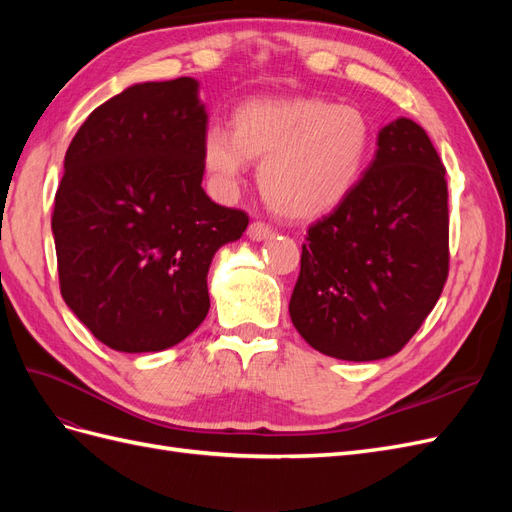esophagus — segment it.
I'll use <instances>...</instances> for the list:
<instances>
[{"instance_id": "1", "label": "esophagus", "mask_w": 512, "mask_h": 512, "mask_svg": "<svg viewBox=\"0 0 512 512\" xmlns=\"http://www.w3.org/2000/svg\"><path fill=\"white\" fill-rule=\"evenodd\" d=\"M247 237L252 241H267L273 237V228L265 222H252L250 228H247Z\"/></svg>"}]
</instances>
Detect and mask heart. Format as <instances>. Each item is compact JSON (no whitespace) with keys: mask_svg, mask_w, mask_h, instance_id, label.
Segmentation results:
<instances>
[{"mask_svg":"<svg viewBox=\"0 0 512 512\" xmlns=\"http://www.w3.org/2000/svg\"><path fill=\"white\" fill-rule=\"evenodd\" d=\"M371 151L361 108L320 98H258L232 113V132L209 126L200 164L211 188L239 190L250 162H262L258 185L267 205L290 220L333 211L359 185Z\"/></svg>","mask_w":512,"mask_h":512,"instance_id":"1","label":"heart"}]
</instances>
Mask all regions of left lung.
Here are the masks:
<instances>
[{
	"label": "left lung",
	"mask_w": 512,
	"mask_h": 512,
	"mask_svg": "<svg viewBox=\"0 0 512 512\" xmlns=\"http://www.w3.org/2000/svg\"><path fill=\"white\" fill-rule=\"evenodd\" d=\"M446 170L427 132L397 117L354 192L307 230L290 320L342 361L397 354L438 303L448 275Z\"/></svg>",
	"instance_id": "1"
}]
</instances>
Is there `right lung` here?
<instances>
[{"label":"right lung","instance_id":"obj_1","mask_svg":"<svg viewBox=\"0 0 512 512\" xmlns=\"http://www.w3.org/2000/svg\"><path fill=\"white\" fill-rule=\"evenodd\" d=\"M207 119L196 79L136 83L66 151L51 222L61 297L117 352H160L198 329L211 260L250 222L203 190Z\"/></svg>","mask_w":512,"mask_h":512}]
</instances>
